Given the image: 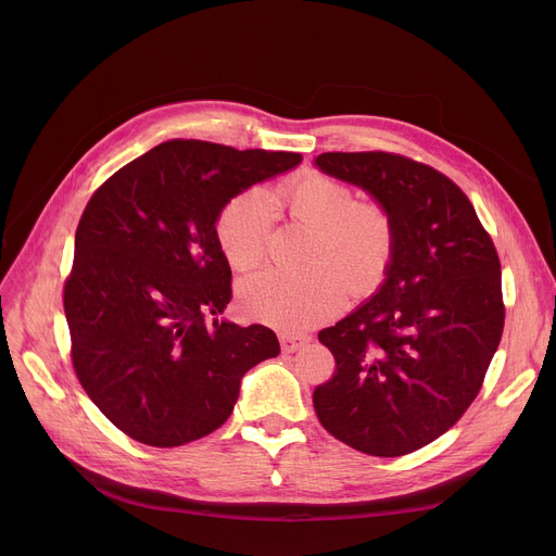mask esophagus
<instances>
[{"instance_id":"1","label":"esophagus","mask_w":556,"mask_h":556,"mask_svg":"<svg viewBox=\"0 0 556 556\" xmlns=\"http://www.w3.org/2000/svg\"><path fill=\"white\" fill-rule=\"evenodd\" d=\"M309 341V337L307 334H290V332H283L281 337H279V343H281V350L286 352V354H292V352H296L301 345H305Z\"/></svg>"}]
</instances>
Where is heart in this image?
Wrapping results in <instances>:
<instances>
[{
  "instance_id": "heart-1",
  "label": "heart",
  "mask_w": 556,
  "mask_h": 556,
  "mask_svg": "<svg viewBox=\"0 0 556 556\" xmlns=\"http://www.w3.org/2000/svg\"><path fill=\"white\" fill-rule=\"evenodd\" d=\"M290 224L312 232L301 275L264 273L242 283L240 299L253 319L305 330L343 309L352 288L367 292L384 277L395 251V222L380 200H354V189L321 172L286 180L275 193ZM270 200L262 191L232 198L217 217V240L228 264L249 273L268 253Z\"/></svg>"
}]
</instances>
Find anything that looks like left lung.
<instances>
[{"mask_svg": "<svg viewBox=\"0 0 556 556\" xmlns=\"http://www.w3.org/2000/svg\"><path fill=\"white\" fill-rule=\"evenodd\" d=\"M316 165L389 206L395 251L382 288L319 332L337 369L316 384L314 412L356 451L407 455L478 399L506 319L500 255L466 193L425 163L328 151Z\"/></svg>", "mask_w": 556, "mask_h": 556, "instance_id": "obj_1", "label": "left lung"}]
</instances>
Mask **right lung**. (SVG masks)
Listing matches in <instances>:
<instances>
[{
  "label": "right lung",
  "instance_id": "1",
  "mask_svg": "<svg viewBox=\"0 0 556 556\" xmlns=\"http://www.w3.org/2000/svg\"><path fill=\"white\" fill-rule=\"evenodd\" d=\"M301 157L176 138L90 198L63 283L70 356L90 401L125 435L169 448L213 433L242 376L279 354L266 326L206 324L232 296L215 222L230 198Z\"/></svg>",
  "mask_w": 556,
  "mask_h": 556
}]
</instances>
